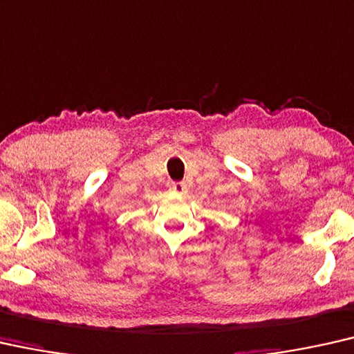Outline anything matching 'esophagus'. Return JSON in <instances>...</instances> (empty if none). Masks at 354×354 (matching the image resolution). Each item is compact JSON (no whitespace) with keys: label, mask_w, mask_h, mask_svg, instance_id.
<instances>
[{"label":"esophagus","mask_w":354,"mask_h":354,"mask_svg":"<svg viewBox=\"0 0 354 354\" xmlns=\"http://www.w3.org/2000/svg\"><path fill=\"white\" fill-rule=\"evenodd\" d=\"M170 191L183 195V194L187 192V187H186V184H184V183H171L170 184Z\"/></svg>","instance_id":"1"}]
</instances>
